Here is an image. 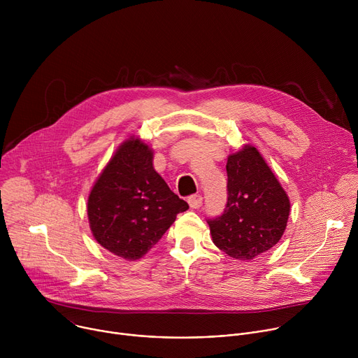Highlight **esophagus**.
<instances>
[{
	"instance_id": "esophagus-1",
	"label": "esophagus",
	"mask_w": 358,
	"mask_h": 358,
	"mask_svg": "<svg viewBox=\"0 0 358 358\" xmlns=\"http://www.w3.org/2000/svg\"><path fill=\"white\" fill-rule=\"evenodd\" d=\"M188 203L191 208H199L202 206V195L201 194H194L188 196Z\"/></svg>"
}]
</instances>
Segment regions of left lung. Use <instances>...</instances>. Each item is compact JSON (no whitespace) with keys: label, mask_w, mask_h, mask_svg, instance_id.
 <instances>
[{"label":"left lung","mask_w":358,"mask_h":358,"mask_svg":"<svg viewBox=\"0 0 358 358\" xmlns=\"http://www.w3.org/2000/svg\"><path fill=\"white\" fill-rule=\"evenodd\" d=\"M228 201L208 220L213 242L234 259L250 261L282 238L290 211L286 191L253 145H243L227 162Z\"/></svg>","instance_id":"1"}]
</instances>
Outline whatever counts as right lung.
I'll return each instance as SVG.
<instances>
[{
  "label": "right lung",
  "mask_w": 358,
  "mask_h": 358,
  "mask_svg": "<svg viewBox=\"0 0 358 358\" xmlns=\"http://www.w3.org/2000/svg\"><path fill=\"white\" fill-rule=\"evenodd\" d=\"M187 210L152 167V150L134 137L116 150L87 198L94 239L126 261L144 257Z\"/></svg>",
  "instance_id": "1"
}]
</instances>
